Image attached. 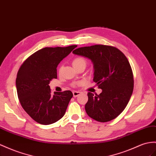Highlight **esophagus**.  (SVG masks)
Wrapping results in <instances>:
<instances>
[{
	"mask_svg": "<svg viewBox=\"0 0 156 156\" xmlns=\"http://www.w3.org/2000/svg\"><path fill=\"white\" fill-rule=\"evenodd\" d=\"M81 94V92L80 91H73V96L74 97V98H76V97H78V95H80Z\"/></svg>",
	"mask_w": 156,
	"mask_h": 156,
	"instance_id": "obj_1",
	"label": "esophagus"
}]
</instances>
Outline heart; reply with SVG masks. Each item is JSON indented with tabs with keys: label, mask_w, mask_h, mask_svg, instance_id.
I'll return each instance as SVG.
<instances>
[{
	"label": "heart",
	"mask_w": 156,
	"mask_h": 156,
	"mask_svg": "<svg viewBox=\"0 0 156 156\" xmlns=\"http://www.w3.org/2000/svg\"><path fill=\"white\" fill-rule=\"evenodd\" d=\"M73 65L75 69H77L78 67L80 66H86L87 65V61L86 60L82 57H77L73 61ZM62 66H61L58 69V73L60 74L62 72ZM80 84L79 82H74L72 83V86L73 87H76Z\"/></svg>",
	"instance_id": "b5f03b06"
}]
</instances>
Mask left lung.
<instances>
[{
	"label": "left lung",
	"instance_id": "8db88e82",
	"mask_svg": "<svg viewBox=\"0 0 156 156\" xmlns=\"http://www.w3.org/2000/svg\"><path fill=\"white\" fill-rule=\"evenodd\" d=\"M73 53L93 62L94 81L102 90L99 95L87 93V115L101 122L118 117L126 107L134 88L133 70L126 56L116 47L103 45L80 47Z\"/></svg>",
	"mask_w": 156,
	"mask_h": 156
}]
</instances>
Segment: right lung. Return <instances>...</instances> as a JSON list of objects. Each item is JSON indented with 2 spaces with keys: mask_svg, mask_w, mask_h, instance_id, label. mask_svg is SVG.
<instances>
[{
  "mask_svg": "<svg viewBox=\"0 0 156 156\" xmlns=\"http://www.w3.org/2000/svg\"><path fill=\"white\" fill-rule=\"evenodd\" d=\"M77 45L45 47L26 58L18 71L16 84L19 101L35 121L47 125L65 114L73 94L70 90L53 95L49 83L57 78V67Z\"/></svg>",
  "mask_w": 156,
  "mask_h": 156,
  "instance_id": "add662e5",
  "label": "right lung"
}]
</instances>
